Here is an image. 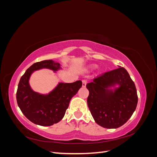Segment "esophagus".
<instances>
[{
  "mask_svg": "<svg viewBox=\"0 0 157 157\" xmlns=\"http://www.w3.org/2000/svg\"><path fill=\"white\" fill-rule=\"evenodd\" d=\"M86 84H87V80H86V79L82 80V87H85Z\"/></svg>",
  "mask_w": 157,
  "mask_h": 157,
  "instance_id": "34e87169",
  "label": "esophagus"
}]
</instances>
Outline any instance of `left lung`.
Returning a JSON list of instances; mask_svg holds the SVG:
<instances>
[{
	"mask_svg": "<svg viewBox=\"0 0 157 157\" xmlns=\"http://www.w3.org/2000/svg\"><path fill=\"white\" fill-rule=\"evenodd\" d=\"M86 87L89 90L87 102L91 114L98 124L104 128H119L136 110V86L124 67L98 76L87 83Z\"/></svg>",
	"mask_w": 157,
	"mask_h": 157,
	"instance_id": "obj_1",
	"label": "left lung"
}]
</instances>
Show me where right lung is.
I'll use <instances>...</instances> for the list:
<instances>
[{"label": "right lung", "instance_id": "add662e5", "mask_svg": "<svg viewBox=\"0 0 157 157\" xmlns=\"http://www.w3.org/2000/svg\"><path fill=\"white\" fill-rule=\"evenodd\" d=\"M49 69L56 72L61 65L53 60H45L33 64L21 78L17 92V101L21 112L35 124L49 126L59 122L63 118L72 97L82 86L78 80L74 83H59L47 94L32 90L29 79L35 71Z\"/></svg>", "mask_w": 157, "mask_h": 157}]
</instances>
